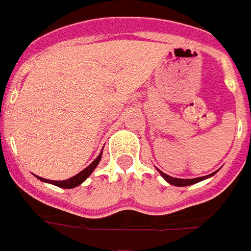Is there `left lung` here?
<instances>
[{
	"label": "left lung",
	"mask_w": 251,
	"mask_h": 251,
	"mask_svg": "<svg viewBox=\"0 0 251 251\" xmlns=\"http://www.w3.org/2000/svg\"><path fill=\"white\" fill-rule=\"evenodd\" d=\"M161 176H162L163 178L168 181L169 184H172V185H176V186H188V185H192V184H196V182H200L202 179L208 178V177H211V176H214L215 173L209 174V176H204V177H197V178H189V179H185V178H174V177H170L168 174H165L161 170H158Z\"/></svg>",
	"instance_id": "1"
}]
</instances>
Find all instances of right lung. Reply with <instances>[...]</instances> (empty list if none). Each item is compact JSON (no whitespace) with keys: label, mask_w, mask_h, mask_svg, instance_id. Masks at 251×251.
Masks as SVG:
<instances>
[{"label":"right lung","mask_w":251,"mask_h":251,"mask_svg":"<svg viewBox=\"0 0 251 251\" xmlns=\"http://www.w3.org/2000/svg\"><path fill=\"white\" fill-rule=\"evenodd\" d=\"M101 155H102V151L100 152V155L94 159L93 162L89 165L88 168H85L81 172V173L75 174L74 177L69 179H65V181H52V179H46V178H42V177H37V178L40 179V181H44V182H49V184H52V185H56L59 186V188H66V189H72V188H75V186L81 185L85 179L88 178L90 174L93 173V170L97 168V165L100 162L101 159Z\"/></svg>","instance_id":"add662e5"}]
</instances>
